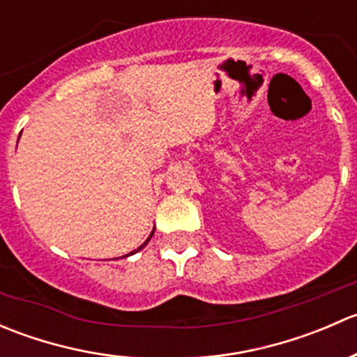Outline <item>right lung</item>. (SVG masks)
<instances>
[{"label": "right lung", "mask_w": 357, "mask_h": 357, "mask_svg": "<svg viewBox=\"0 0 357 357\" xmlns=\"http://www.w3.org/2000/svg\"><path fill=\"white\" fill-rule=\"evenodd\" d=\"M152 235H153V231H152ZM152 235H150V238H152ZM150 238H149V240H146V242H145V243H143V245H142V247H139V248H138V250H142V248H143V247H145V245H146V243H149V242H150ZM138 250H135V252H138ZM135 252H131V254H135ZM131 254H129V255H131Z\"/></svg>", "instance_id": "right-lung-1"}]
</instances>
